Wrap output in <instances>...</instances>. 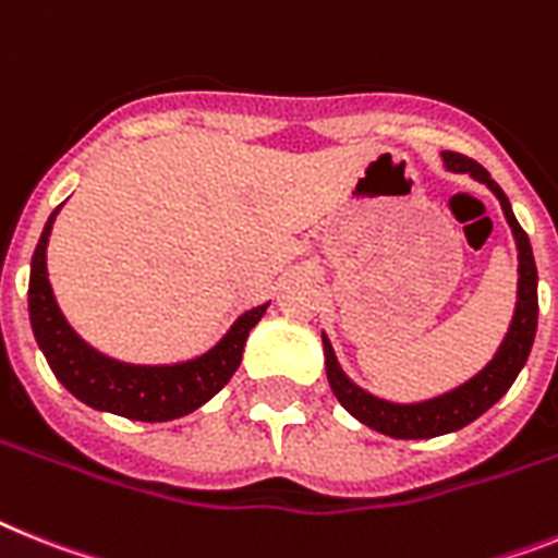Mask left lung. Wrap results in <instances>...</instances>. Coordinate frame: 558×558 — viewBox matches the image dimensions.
Returning <instances> with one entry per match:
<instances>
[{
	"instance_id": "obj_1",
	"label": "left lung",
	"mask_w": 558,
	"mask_h": 558,
	"mask_svg": "<svg viewBox=\"0 0 558 558\" xmlns=\"http://www.w3.org/2000/svg\"><path fill=\"white\" fill-rule=\"evenodd\" d=\"M442 161H446V167L451 172H468V175H474L476 181L488 186L496 198H499V204H502V213L510 223V232L517 238L519 250V301L517 312H513V320H510L508 335H505L502 345H499V351H496L488 366L482 368L476 377H471L465 386L453 388V391H448V395L442 397H434V400L411 402V405L380 400V397L368 395V391H363L360 386H354V383L343 374V368L337 366L335 349H331V343L326 340V335H323L326 377H329V386L331 391H335L337 400H340V405H343L351 416H357L363 425H368V428L380 430V434L395 439L439 437V434H451V430H460L465 428L468 423H474L476 416L485 414V411L513 386L517 374L522 372V366L527 363L533 337H536V317H539L536 264H533L531 241H527L525 229L519 227L517 215L510 209L508 195H505L502 186L496 184L494 178L488 175V170H485L482 163H476L474 158L446 149V153H442Z\"/></svg>"
}]
</instances>
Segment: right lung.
Returning a JSON list of instances; mask_svg holds the SVG:
<instances>
[{
	"mask_svg": "<svg viewBox=\"0 0 558 558\" xmlns=\"http://www.w3.org/2000/svg\"><path fill=\"white\" fill-rule=\"evenodd\" d=\"M48 218L41 238L36 243L31 264V289H27V308L36 343L45 351L48 366L59 377L70 395L78 397L84 405L110 414L142 420V423H167L175 416L201 409L213 400L238 372L243 357V343L252 326L264 317L266 306L250 308L235 320L221 343L186 363L175 366H133L119 360L105 357L101 351L90 349L56 306L53 289L48 280V238L56 215Z\"/></svg>",
	"mask_w": 558,
	"mask_h": 558,
	"instance_id": "right-lung-1",
	"label": "right lung"
}]
</instances>
